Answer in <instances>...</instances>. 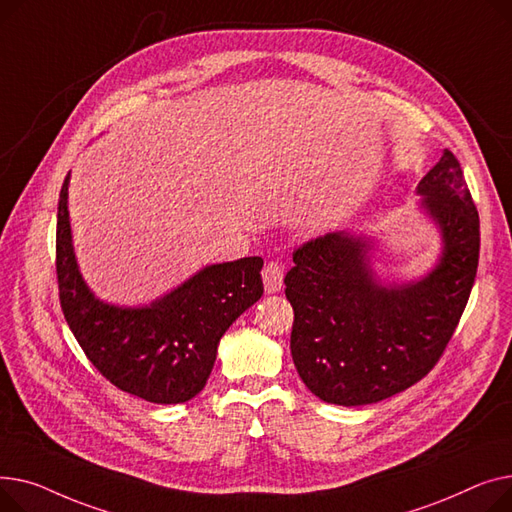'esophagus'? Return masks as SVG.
Here are the masks:
<instances>
[{
  "label": "esophagus",
  "mask_w": 512,
  "mask_h": 512,
  "mask_svg": "<svg viewBox=\"0 0 512 512\" xmlns=\"http://www.w3.org/2000/svg\"><path fill=\"white\" fill-rule=\"evenodd\" d=\"M262 281L266 293H279L283 287V266L279 262H268L262 270Z\"/></svg>",
  "instance_id": "esophagus-1"
}]
</instances>
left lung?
I'll use <instances>...</instances> for the list:
<instances>
[{
    "label": "left lung",
    "mask_w": 512,
    "mask_h": 512,
    "mask_svg": "<svg viewBox=\"0 0 512 512\" xmlns=\"http://www.w3.org/2000/svg\"><path fill=\"white\" fill-rule=\"evenodd\" d=\"M438 225L442 254L419 281L388 285L370 266L372 242L345 231L293 252L291 355L299 378L333 405H370L422 380L461 320L479 260V215L457 157L444 150L417 190Z\"/></svg>",
    "instance_id": "obj_1"
}]
</instances>
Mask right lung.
<instances>
[{"instance_id": "right-lung-1", "label": "right lung", "mask_w": 512, "mask_h": 512, "mask_svg": "<svg viewBox=\"0 0 512 512\" xmlns=\"http://www.w3.org/2000/svg\"><path fill=\"white\" fill-rule=\"evenodd\" d=\"M64 179L57 206L59 304L78 345L113 386L148 403H186L204 388L225 330L264 293L262 258L210 264L153 304L101 302L84 283L72 246Z\"/></svg>"}]
</instances>
